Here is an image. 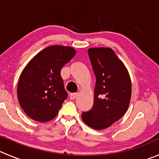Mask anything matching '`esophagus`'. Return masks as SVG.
Instances as JSON below:
<instances>
[{
    "mask_svg": "<svg viewBox=\"0 0 159 159\" xmlns=\"http://www.w3.org/2000/svg\"><path fill=\"white\" fill-rule=\"evenodd\" d=\"M77 96H78V93H70L69 98H70L71 100H74L75 98H76Z\"/></svg>",
    "mask_w": 159,
    "mask_h": 159,
    "instance_id": "1",
    "label": "esophagus"
}]
</instances>
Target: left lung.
I'll use <instances>...</instances> for the list:
<instances>
[{
    "label": "left lung",
    "mask_w": 159,
    "mask_h": 159,
    "mask_svg": "<svg viewBox=\"0 0 159 159\" xmlns=\"http://www.w3.org/2000/svg\"><path fill=\"white\" fill-rule=\"evenodd\" d=\"M87 51L96 84L93 107L82 113V119L90 127L103 129L127 111L131 98L130 77L111 48H90Z\"/></svg>",
    "instance_id": "obj_1"
}]
</instances>
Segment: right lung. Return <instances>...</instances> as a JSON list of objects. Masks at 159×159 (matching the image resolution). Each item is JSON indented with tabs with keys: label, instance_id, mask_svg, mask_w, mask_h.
I'll return each instance as SVG.
<instances>
[{
	"label": "right lung",
	"instance_id": "right-lung-1",
	"mask_svg": "<svg viewBox=\"0 0 159 159\" xmlns=\"http://www.w3.org/2000/svg\"><path fill=\"white\" fill-rule=\"evenodd\" d=\"M75 54L70 47L54 45L39 52L22 72L19 102L29 117L45 122L54 119L67 98L61 69Z\"/></svg>",
	"mask_w": 159,
	"mask_h": 159
}]
</instances>
